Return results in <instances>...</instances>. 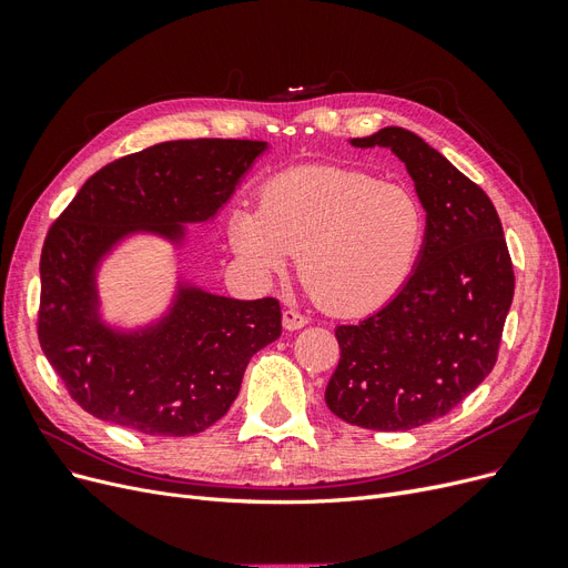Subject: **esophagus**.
I'll return each mask as SVG.
<instances>
[{
    "instance_id": "obj_1",
    "label": "esophagus",
    "mask_w": 568,
    "mask_h": 568,
    "mask_svg": "<svg viewBox=\"0 0 568 568\" xmlns=\"http://www.w3.org/2000/svg\"><path fill=\"white\" fill-rule=\"evenodd\" d=\"M282 322H284V329H288V332H296V329H301V326H305V324L311 322V320H307L303 313H298V311H291V307H288V311H284V313H282Z\"/></svg>"
}]
</instances>
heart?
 Here are the masks:
<instances>
[{
	"label": "heart",
	"mask_w": 568,
	"mask_h": 568,
	"mask_svg": "<svg viewBox=\"0 0 568 568\" xmlns=\"http://www.w3.org/2000/svg\"><path fill=\"white\" fill-rule=\"evenodd\" d=\"M230 244L261 277L301 274L336 315H365L398 296L424 246L426 213L412 189L363 170L305 168L270 180L261 211L236 209Z\"/></svg>",
	"instance_id": "heart-1"
}]
</instances>
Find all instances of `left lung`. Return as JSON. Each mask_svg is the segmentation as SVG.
<instances>
[{
	"label": "left lung",
	"instance_id": "obj_1",
	"mask_svg": "<svg viewBox=\"0 0 568 568\" xmlns=\"http://www.w3.org/2000/svg\"><path fill=\"white\" fill-rule=\"evenodd\" d=\"M398 156L426 211L424 248L398 296L357 324H341L338 367L324 390L343 422L372 432L448 415L486 379L514 298L503 222L488 194L403 128L357 136Z\"/></svg>",
	"mask_w": 568,
	"mask_h": 568
}]
</instances>
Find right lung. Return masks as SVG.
Returning <instances> with one entry per match:
<instances>
[{"label": "right lung", "mask_w": 568, "mask_h": 568, "mask_svg": "<svg viewBox=\"0 0 568 568\" xmlns=\"http://www.w3.org/2000/svg\"><path fill=\"white\" fill-rule=\"evenodd\" d=\"M267 149L251 140H178L104 165L49 227L40 257L38 338L68 395L97 419L146 436H194L227 415L248 359L277 341V298L236 301L180 286L149 329L113 332L94 272L134 232L180 244L211 220Z\"/></svg>", "instance_id": "add662e5"}]
</instances>
